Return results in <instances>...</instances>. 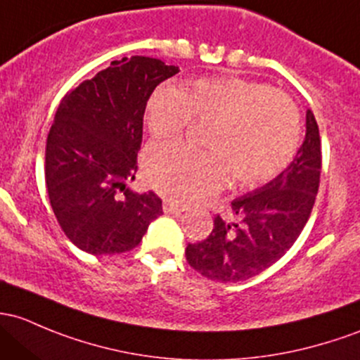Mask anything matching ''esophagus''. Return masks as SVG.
I'll return each instance as SVG.
<instances>
[{
  "label": "esophagus",
  "instance_id": "obj_1",
  "mask_svg": "<svg viewBox=\"0 0 360 360\" xmlns=\"http://www.w3.org/2000/svg\"><path fill=\"white\" fill-rule=\"evenodd\" d=\"M184 210V205L172 202V200H164V212L165 214H179Z\"/></svg>",
  "mask_w": 360,
  "mask_h": 360
}]
</instances>
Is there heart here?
Wrapping results in <instances>:
<instances>
[{
  "label": "heart",
  "mask_w": 360,
  "mask_h": 360,
  "mask_svg": "<svg viewBox=\"0 0 360 360\" xmlns=\"http://www.w3.org/2000/svg\"><path fill=\"white\" fill-rule=\"evenodd\" d=\"M193 119L212 122L205 148L158 143L145 153L151 186L177 202L202 198L231 184L252 190L290 165L300 145V113L290 96L241 77L196 79L190 91L164 84L146 107V127L158 139L177 138Z\"/></svg>",
  "instance_id": "1"
}]
</instances>
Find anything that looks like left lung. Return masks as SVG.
Returning a JSON list of instances; mask_svg holds the SVG:
<instances>
[{"instance_id": "8db88e82", "label": "left lung", "mask_w": 360, "mask_h": 360, "mask_svg": "<svg viewBox=\"0 0 360 360\" xmlns=\"http://www.w3.org/2000/svg\"><path fill=\"white\" fill-rule=\"evenodd\" d=\"M321 179V136L307 110V132L297 157L276 179L215 214L205 240L186 247L188 264L212 281L236 283L278 262L307 224Z\"/></svg>"}]
</instances>
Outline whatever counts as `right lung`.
Returning a JSON list of instances; mask_svg holds the SVG:
<instances>
[{
    "mask_svg": "<svg viewBox=\"0 0 360 360\" xmlns=\"http://www.w3.org/2000/svg\"><path fill=\"white\" fill-rule=\"evenodd\" d=\"M179 72L150 56H124L63 96L46 141L44 177L65 236L91 255L138 247L162 214L153 191L126 188L138 170L143 115L153 89Z\"/></svg>",
    "mask_w": 360,
    "mask_h": 360,
    "instance_id": "right-lung-1",
    "label": "right lung"
}]
</instances>
